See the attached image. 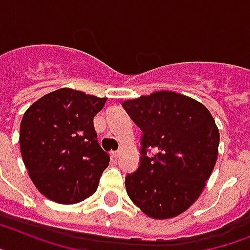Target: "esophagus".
I'll list each match as a JSON object with an SVG mask.
<instances>
[{"instance_id":"obj_1","label":"esophagus","mask_w":250,"mask_h":250,"mask_svg":"<svg viewBox=\"0 0 250 250\" xmlns=\"http://www.w3.org/2000/svg\"><path fill=\"white\" fill-rule=\"evenodd\" d=\"M110 154L113 160H117V158H119V156H120V152H119V150H112Z\"/></svg>"}]
</instances>
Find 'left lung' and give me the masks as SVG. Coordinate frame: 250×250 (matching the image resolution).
Instances as JSON below:
<instances>
[{
  "label": "left lung",
  "instance_id": "1",
  "mask_svg": "<svg viewBox=\"0 0 250 250\" xmlns=\"http://www.w3.org/2000/svg\"><path fill=\"white\" fill-rule=\"evenodd\" d=\"M123 106L143 131L140 165L125 179L127 195L149 217H176L197 201L213 171L220 143L214 119L201 102L171 90ZM150 147L156 153L148 158Z\"/></svg>",
  "mask_w": 250,
  "mask_h": 250
}]
</instances>
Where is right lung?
I'll return each instance as SVG.
<instances>
[{
    "mask_svg": "<svg viewBox=\"0 0 250 250\" xmlns=\"http://www.w3.org/2000/svg\"><path fill=\"white\" fill-rule=\"evenodd\" d=\"M106 101L61 88L24 113L19 138L22 162L37 189L51 201L74 204L97 190L110 156L97 140L93 117Z\"/></svg>",
    "mask_w": 250,
    "mask_h": 250,
    "instance_id": "right-lung-1",
    "label": "right lung"
}]
</instances>
